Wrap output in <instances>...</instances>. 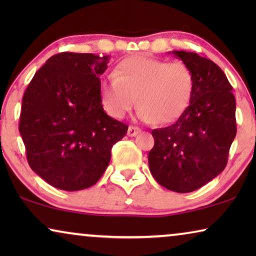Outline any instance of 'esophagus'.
I'll list each match as a JSON object with an SVG mask.
<instances>
[{"label":"esophagus","instance_id":"1","mask_svg":"<svg viewBox=\"0 0 256 256\" xmlns=\"http://www.w3.org/2000/svg\"><path fill=\"white\" fill-rule=\"evenodd\" d=\"M141 132V129L135 127V126H129L128 128V136H130V138H132V136H136L138 134V132Z\"/></svg>","mask_w":256,"mask_h":256}]
</instances>
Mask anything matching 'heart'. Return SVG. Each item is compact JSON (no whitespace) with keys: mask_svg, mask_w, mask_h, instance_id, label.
Listing matches in <instances>:
<instances>
[{"mask_svg":"<svg viewBox=\"0 0 256 256\" xmlns=\"http://www.w3.org/2000/svg\"><path fill=\"white\" fill-rule=\"evenodd\" d=\"M194 90V73L184 62L141 54L118 62L114 78L100 84L101 101L110 116L124 118L138 98V118L160 124L180 118L190 104Z\"/></svg>","mask_w":256,"mask_h":256,"instance_id":"obj_1","label":"heart"}]
</instances>
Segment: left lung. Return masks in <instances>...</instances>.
<instances>
[{
  "label": "left lung",
  "instance_id": "1",
  "mask_svg": "<svg viewBox=\"0 0 256 256\" xmlns=\"http://www.w3.org/2000/svg\"><path fill=\"white\" fill-rule=\"evenodd\" d=\"M191 68L194 90L183 115L169 127L154 129L150 172L168 190L186 194L225 169L236 134V98L218 65L194 52L172 51Z\"/></svg>",
  "mask_w": 256,
  "mask_h": 256
}]
</instances>
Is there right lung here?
<instances>
[{
    "label": "right lung",
    "mask_w": 256,
    "mask_h": 256,
    "mask_svg": "<svg viewBox=\"0 0 256 256\" xmlns=\"http://www.w3.org/2000/svg\"><path fill=\"white\" fill-rule=\"evenodd\" d=\"M108 56L62 52L34 73L23 96L20 132L31 169L52 186L78 191L100 180L128 126L108 116L99 76Z\"/></svg>",
    "instance_id": "1"
}]
</instances>
